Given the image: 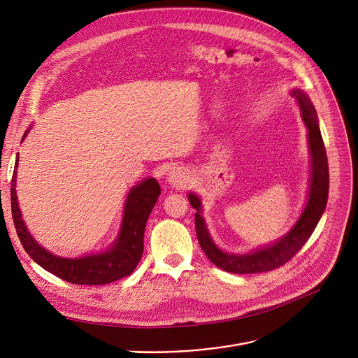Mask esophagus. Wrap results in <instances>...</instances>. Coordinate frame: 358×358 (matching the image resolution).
<instances>
[{"instance_id":"esophagus-1","label":"esophagus","mask_w":358,"mask_h":358,"mask_svg":"<svg viewBox=\"0 0 358 358\" xmlns=\"http://www.w3.org/2000/svg\"><path fill=\"white\" fill-rule=\"evenodd\" d=\"M169 181L176 185V187H181V185H185L187 182V177H185V173L181 171L180 169H176V170H171L169 173Z\"/></svg>"}]
</instances>
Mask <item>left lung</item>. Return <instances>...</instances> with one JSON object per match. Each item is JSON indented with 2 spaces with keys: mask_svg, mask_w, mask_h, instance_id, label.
Masks as SVG:
<instances>
[{
  "mask_svg": "<svg viewBox=\"0 0 358 358\" xmlns=\"http://www.w3.org/2000/svg\"><path fill=\"white\" fill-rule=\"evenodd\" d=\"M291 95L301 108L303 121L308 129V145L311 155V180L307 206L296 225L277 243L255 250L250 254H229L221 251L211 240L204 218L201 217V201L196 194L189 192L188 200L196 208V231L199 243L210 262L218 268L233 274L267 273L288 263L311 237L317 222L326 210L329 199V162L326 147L320 133L317 114L311 100L301 90H292Z\"/></svg>",
  "mask_w": 358,
  "mask_h": 358,
  "instance_id": "1",
  "label": "left lung"
}]
</instances>
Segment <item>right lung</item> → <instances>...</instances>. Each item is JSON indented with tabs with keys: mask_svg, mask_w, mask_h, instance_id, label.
Listing matches in <instances>:
<instances>
[{
	"mask_svg": "<svg viewBox=\"0 0 358 358\" xmlns=\"http://www.w3.org/2000/svg\"><path fill=\"white\" fill-rule=\"evenodd\" d=\"M27 133L28 131H25L22 140ZM17 167L18 157L14 169ZM15 178L17 171L14 170L11 180V211L14 225L24 250L38 266L64 281L80 285L108 284L129 275L136 270L144 251L145 224L161 194L157 180L147 178L129 189L125 200L121 230L110 250L81 258H62L44 250L29 236L17 201Z\"/></svg>",
	"mask_w": 358,
	"mask_h": 358,
	"instance_id": "add662e5",
	"label": "right lung"
}]
</instances>
